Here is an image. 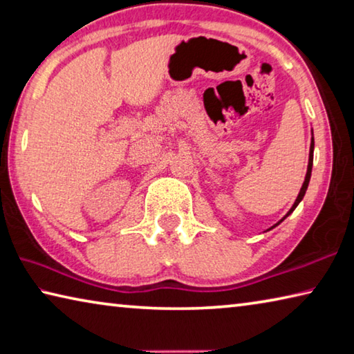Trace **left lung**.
Listing matches in <instances>:
<instances>
[{
    "label": "left lung",
    "mask_w": 354,
    "mask_h": 354,
    "mask_svg": "<svg viewBox=\"0 0 354 354\" xmlns=\"http://www.w3.org/2000/svg\"><path fill=\"white\" fill-rule=\"evenodd\" d=\"M313 160H314V136L311 138V147H309V161H308V171H306V177H305V182H303V185H301V189H300V193H299V196H297V199H295V202H294V205H292V208L289 209L288 212V214L286 216H289L290 213L294 212V209L297 208V205H299V203L301 202V199L303 197H305V193H306V189H308V185H309V178H311V171H313ZM286 216H284V218H286ZM283 218V219H284ZM281 219V221H283ZM280 221V222H281ZM280 222H278V224H280ZM278 224H275L274 227H277ZM272 227V228H274Z\"/></svg>",
    "instance_id": "8db88e82"
}]
</instances>
